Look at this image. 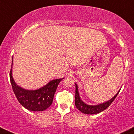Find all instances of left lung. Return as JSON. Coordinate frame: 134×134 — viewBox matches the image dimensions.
<instances>
[{
  "label": "left lung",
  "mask_w": 134,
  "mask_h": 134,
  "mask_svg": "<svg viewBox=\"0 0 134 134\" xmlns=\"http://www.w3.org/2000/svg\"><path fill=\"white\" fill-rule=\"evenodd\" d=\"M75 104L76 107L79 111L81 112L87 114H95L102 112L108 108L110 106V104L113 103V101L114 100L115 98L118 96V93H119L120 90L118 91V93L113 97L112 99H111L107 102H105L102 104L95 105V106H92V105H88L85 103L83 102L81 100L79 96V93L78 91V87L77 84H75Z\"/></svg>",
  "instance_id": "1"
}]
</instances>
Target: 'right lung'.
Listing matches in <instances>:
<instances>
[{
	"instance_id": "1",
	"label": "right lung",
	"mask_w": 134,
	"mask_h": 134,
	"mask_svg": "<svg viewBox=\"0 0 134 134\" xmlns=\"http://www.w3.org/2000/svg\"><path fill=\"white\" fill-rule=\"evenodd\" d=\"M13 60L12 62V67ZM63 79L51 81L44 87L36 90H27L18 87L12 75V67L10 72V80L13 92L18 101L23 107L33 111H42L52 104L53 98L59 83Z\"/></svg>"
}]
</instances>
